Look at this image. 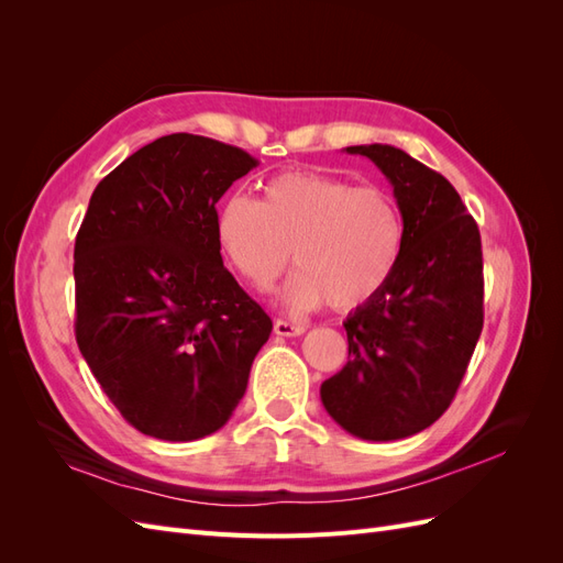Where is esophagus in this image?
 I'll return each instance as SVG.
<instances>
[{
    "label": "esophagus",
    "mask_w": 563,
    "mask_h": 563,
    "mask_svg": "<svg viewBox=\"0 0 563 563\" xmlns=\"http://www.w3.org/2000/svg\"><path fill=\"white\" fill-rule=\"evenodd\" d=\"M275 333H277V335H284V338H294V335H302V333H305V327H302V323H291V321L277 319V321H275Z\"/></svg>",
    "instance_id": "1"
}]
</instances>
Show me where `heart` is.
I'll return each instance as SVG.
<instances>
[{
    "label": "heart",
    "mask_w": 563,
    "mask_h": 563,
    "mask_svg": "<svg viewBox=\"0 0 563 563\" xmlns=\"http://www.w3.org/2000/svg\"><path fill=\"white\" fill-rule=\"evenodd\" d=\"M216 242L255 291H269L288 265L284 288L296 308L350 312L376 298L404 251V220L385 192L312 172L269 178L261 199L230 195L216 213Z\"/></svg>",
    "instance_id": "1"
}]
</instances>
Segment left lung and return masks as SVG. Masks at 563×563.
Returning a JSON list of instances; mask_svg holds the SVG:
<instances>
[{
    "instance_id": "1",
    "label": "left lung",
    "mask_w": 563,
    "mask_h": 563,
    "mask_svg": "<svg viewBox=\"0 0 563 563\" xmlns=\"http://www.w3.org/2000/svg\"><path fill=\"white\" fill-rule=\"evenodd\" d=\"M395 190L404 251L343 323L347 364L321 383L329 416L366 441L422 432L451 406L484 327L482 236L455 187L391 145H352Z\"/></svg>"
}]
</instances>
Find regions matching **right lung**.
Instances as JSON below:
<instances>
[{"label": "right lung", "instance_id": "obj_1", "mask_svg": "<svg viewBox=\"0 0 563 563\" xmlns=\"http://www.w3.org/2000/svg\"><path fill=\"white\" fill-rule=\"evenodd\" d=\"M258 166L192 133L133 152L91 195L75 240V335L135 430L195 441L246 391L272 319L223 265L216 203Z\"/></svg>", "mask_w": 563, "mask_h": 563}]
</instances>
